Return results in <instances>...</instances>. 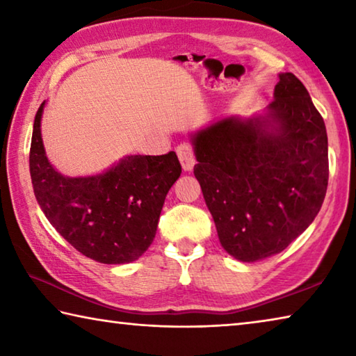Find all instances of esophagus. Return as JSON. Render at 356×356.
Returning <instances> with one entry per match:
<instances>
[{
	"label": "esophagus",
	"mask_w": 356,
	"mask_h": 356,
	"mask_svg": "<svg viewBox=\"0 0 356 356\" xmlns=\"http://www.w3.org/2000/svg\"><path fill=\"white\" fill-rule=\"evenodd\" d=\"M177 156L180 160V163H182V168L185 171H191L193 166H195L196 160H195V150H193V146L190 143H180L177 149Z\"/></svg>",
	"instance_id": "1"
}]
</instances>
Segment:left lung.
I'll use <instances>...</instances> for the list:
<instances>
[{"instance_id": "obj_1", "label": "left lung", "mask_w": 356, "mask_h": 356, "mask_svg": "<svg viewBox=\"0 0 356 356\" xmlns=\"http://www.w3.org/2000/svg\"><path fill=\"white\" fill-rule=\"evenodd\" d=\"M264 116L226 118L191 138L221 246L242 262L286 250L314 221L328 185V138L297 76L280 74Z\"/></svg>"}]
</instances>
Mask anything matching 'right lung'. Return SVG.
<instances>
[{
    "label": "right lung",
    "instance_id": "right-lung-1",
    "mask_svg": "<svg viewBox=\"0 0 356 356\" xmlns=\"http://www.w3.org/2000/svg\"><path fill=\"white\" fill-rule=\"evenodd\" d=\"M44 104L34 119L29 172L42 212L86 257L102 264L134 262L146 251L182 166L176 152L129 155L89 177H65L50 165L40 135Z\"/></svg>",
    "mask_w": 356,
    "mask_h": 356
}]
</instances>
